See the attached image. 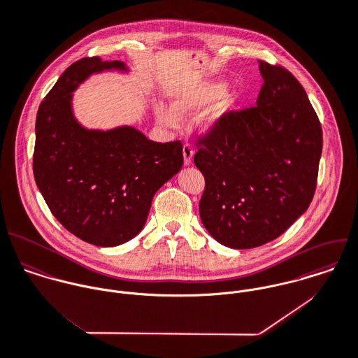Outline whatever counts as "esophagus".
Instances as JSON below:
<instances>
[{
	"label": "esophagus",
	"mask_w": 358,
	"mask_h": 358,
	"mask_svg": "<svg viewBox=\"0 0 358 358\" xmlns=\"http://www.w3.org/2000/svg\"><path fill=\"white\" fill-rule=\"evenodd\" d=\"M193 157H194V150L190 144H185L183 145V159H185V165H190L192 161H193Z\"/></svg>",
	"instance_id": "1"
}]
</instances>
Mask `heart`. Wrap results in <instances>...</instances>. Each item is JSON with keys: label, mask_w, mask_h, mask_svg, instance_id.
<instances>
[{"label": "heart", "mask_w": 358, "mask_h": 358, "mask_svg": "<svg viewBox=\"0 0 358 358\" xmlns=\"http://www.w3.org/2000/svg\"><path fill=\"white\" fill-rule=\"evenodd\" d=\"M228 90V85L225 82H215L206 85L197 90H186L178 93L172 99V107L159 104L155 107L157 120L168 127H176L180 123V118L189 117L201 108L213 104L215 100L221 99ZM229 103H225L220 108H217L206 122L207 127H213L220 118L228 111Z\"/></svg>", "instance_id": "b5f03b06"}]
</instances>
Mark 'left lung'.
I'll use <instances>...</instances> for the list:
<instances>
[{"label":"left lung","mask_w":358,"mask_h":358,"mask_svg":"<svg viewBox=\"0 0 358 358\" xmlns=\"http://www.w3.org/2000/svg\"><path fill=\"white\" fill-rule=\"evenodd\" d=\"M258 64L264 85L255 107L224 115L194 155L206 178L201 222L236 250L279 238L307 211L322 152L321 123L303 86L285 68Z\"/></svg>","instance_id":"obj_1"}]
</instances>
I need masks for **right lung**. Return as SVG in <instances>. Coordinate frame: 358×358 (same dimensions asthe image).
<instances>
[{"label": "right lung", "instance_id": "right-lung-1", "mask_svg": "<svg viewBox=\"0 0 358 358\" xmlns=\"http://www.w3.org/2000/svg\"><path fill=\"white\" fill-rule=\"evenodd\" d=\"M120 61L83 58L72 64L40 104L33 173L59 224L90 244L115 247L145 225L152 197L183 165L180 141L155 143L133 126L87 129L73 113V93L92 75Z\"/></svg>", "mask_w": 358, "mask_h": 358}]
</instances>
